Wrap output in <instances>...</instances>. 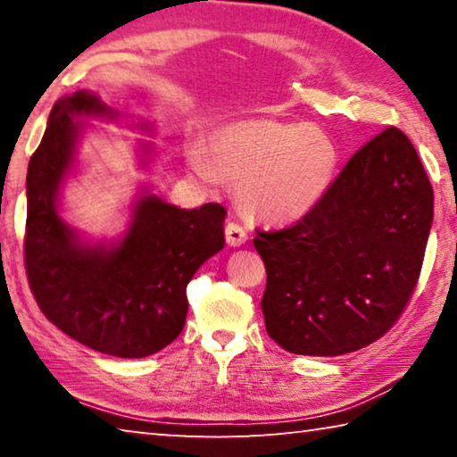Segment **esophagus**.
Here are the masks:
<instances>
[{
  "mask_svg": "<svg viewBox=\"0 0 457 457\" xmlns=\"http://www.w3.org/2000/svg\"><path fill=\"white\" fill-rule=\"evenodd\" d=\"M226 239H228L229 245L239 247V245H244L247 242V234H245V229L239 226V223L229 221L226 226Z\"/></svg>",
  "mask_w": 457,
  "mask_h": 457,
  "instance_id": "esophagus-1",
  "label": "esophagus"
}]
</instances>
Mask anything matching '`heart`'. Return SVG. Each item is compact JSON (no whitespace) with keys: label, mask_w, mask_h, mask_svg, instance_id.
<instances>
[{"label":"heart","mask_w":457,"mask_h":457,"mask_svg":"<svg viewBox=\"0 0 457 457\" xmlns=\"http://www.w3.org/2000/svg\"><path fill=\"white\" fill-rule=\"evenodd\" d=\"M210 153L212 159L197 146L187 149L191 173L205 185L218 173L236 181L242 212L270 226L306 218L327 195L338 163L330 135L306 122H236L212 137Z\"/></svg>","instance_id":"heart-1"}]
</instances>
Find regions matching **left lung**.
<instances>
[{"label":"left lung","mask_w":457,"mask_h":457,"mask_svg":"<svg viewBox=\"0 0 457 457\" xmlns=\"http://www.w3.org/2000/svg\"><path fill=\"white\" fill-rule=\"evenodd\" d=\"M431 223L433 189L415 146L399 129H385L306 218L253 237L268 274V335L311 357L375 343L413 294Z\"/></svg>","instance_id":"1"}]
</instances>
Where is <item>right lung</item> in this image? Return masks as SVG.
I'll use <instances>...</instances> for the list:
<instances>
[{
  "mask_svg": "<svg viewBox=\"0 0 457 457\" xmlns=\"http://www.w3.org/2000/svg\"><path fill=\"white\" fill-rule=\"evenodd\" d=\"M119 117L88 90L54 104L28 165L24 252L29 288L46 319L88 349L143 359L183 330L189 308L185 288L201 264L226 245V210L218 204L181 210L143 185L119 237L95 242L72 228L62 215V189L79 167V146L88 129L84 120ZM137 129L154 130L146 120ZM138 149V163L149 167L153 143Z\"/></svg>",
  "mask_w": 457,
  "mask_h": 457,
  "instance_id": "obj_1",
  "label": "right lung"
}]
</instances>
